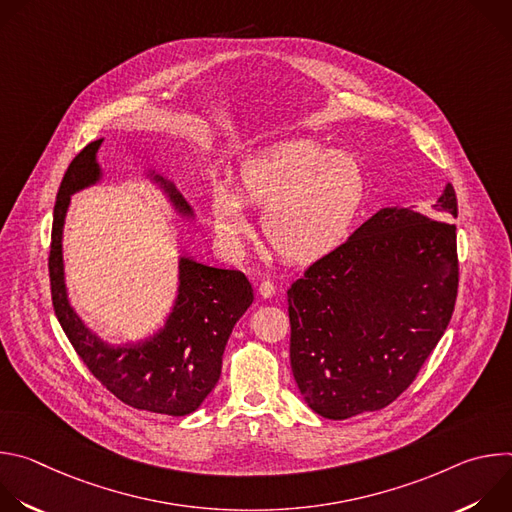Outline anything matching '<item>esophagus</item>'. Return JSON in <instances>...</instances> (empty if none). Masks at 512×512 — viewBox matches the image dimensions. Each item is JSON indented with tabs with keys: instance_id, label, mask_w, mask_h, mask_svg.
Wrapping results in <instances>:
<instances>
[{
	"instance_id": "1",
	"label": "esophagus",
	"mask_w": 512,
	"mask_h": 512,
	"mask_svg": "<svg viewBox=\"0 0 512 512\" xmlns=\"http://www.w3.org/2000/svg\"><path fill=\"white\" fill-rule=\"evenodd\" d=\"M259 296H261V298H273V296H275V285H273V281L265 279V281L259 283Z\"/></svg>"
}]
</instances>
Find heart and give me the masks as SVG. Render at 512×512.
Wrapping results in <instances>:
<instances>
[{"label":"heart","mask_w":512,"mask_h":512,"mask_svg":"<svg viewBox=\"0 0 512 512\" xmlns=\"http://www.w3.org/2000/svg\"><path fill=\"white\" fill-rule=\"evenodd\" d=\"M367 194L360 164L310 141H291L249 158L235 192L214 190V227L235 243L247 231L245 206H263L261 231L285 261L314 263L348 237Z\"/></svg>","instance_id":"heart-1"}]
</instances>
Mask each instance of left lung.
Segmentation results:
<instances>
[{
  "mask_svg": "<svg viewBox=\"0 0 512 512\" xmlns=\"http://www.w3.org/2000/svg\"><path fill=\"white\" fill-rule=\"evenodd\" d=\"M435 216L383 208L287 289L289 362L306 403L346 419L393 403L440 342L458 296L454 186Z\"/></svg>",
  "mask_w": 512,
  "mask_h": 512,
  "instance_id": "1",
  "label": "left lung"
}]
</instances>
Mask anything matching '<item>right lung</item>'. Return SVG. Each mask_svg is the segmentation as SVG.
<instances>
[{
  "label": "right lung",
  "mask_w": 512,
  "mask_h": 512,
  "mask_svg": "<svg viewBox=\"0 0 512 512\" xmlns=\"http://www.w3.org/2000/svg\"><path fill=\"white\" fill-rule=\"evenodd\" d=\"M101 141H91L70 162L58 188L48 257L52 306L72 348L109 393L139 411L188 415L221 379L227 340L253 304V287L243 271L208 267L182 257L178 300L162 332L117 348L91 334L66 300L60 239L70 194L99 180L95 154ZM164 188L180 210L190 212L174 186L164 184Z\"/></svg>",
  "instance_id": "add662e5"
}]
</instances>
